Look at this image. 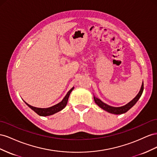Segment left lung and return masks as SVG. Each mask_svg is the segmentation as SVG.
<instances>
[{
    "instance_id": "left-lung-1",
    "label": "left lung",
    "mask_w": 157,
    "mask_h": 157,
    "mask_svg": "<svg viewBox=\"0 0 157 157\" xmlns=\"http://www.w3.org/2000/svg\"><path fill=\"white\" fill-rule=\"evenodd\" d=\"M143 89H144V87H143V82L140 91L137 95V96L135 98H134L133 100H132L130 102H128V104H126V105H124V106H120V107H114V106H109L108 105L105 104V102L101 101L99 99V98H97L95 96L93 97H94V101H95V103L98 106H99L100 108L107 111L108 113H112V114H124L125 113H126L127 111H128L129 109H130L137 102V101L139 100V98L141 97V96L142 95L143 91Z\"/></svg>"
}]
</instances>
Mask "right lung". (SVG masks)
I'll list each match as a JSON object with an SVG mask.
<instances>
[{"mask_svg":"<svg viewBox=\"0 0 157 157\" xmlns=\"http://www.w3.org/2000/svg\"><path fill=\"white\" fill-rule=\"evenodd\" d=\"M74 87L71 88L70 90L67 93L66 95L64 97V98L62 99V101L61 102H60L59 103H58L55 105H54L51 107H49V108H44V109H41V108H37V107H35L33 106H31L29 104L25 102V104L28 105L30 109H32L34 112H35L38 115L41 116H50V115H52L54 114H55L58 112H59L60 110H62L63 109L64 107L66 106L67 102H68V100L69 96L70 95L71 92L72 91V90L74 89Z\"/></svg>","mask_w":157,"mask_h":157,"instance_id":"add662e5","label":"right lung"}]
</instances>
